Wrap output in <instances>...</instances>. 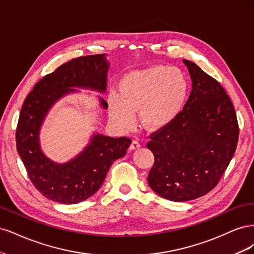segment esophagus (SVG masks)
Returning <instances> with one entry per match:
<instances>
[{
  "instance_id": "1",
  "label": "esophagus",
  "mask_w": 254,
  "mask_h": 254,
  "mask_svg": "<svg viewBox=\"0 0 254 254\" xmlns=\"http://www.w3.org/2000/svg\"><path fill=\"white\" fill-rule=\"evenodd\" d=\"M141 147V145H140V143H139V141H136V140H133L132 142H131V144H130V150H134V149H137V148H140Z\"/></svg>"
}]
</instances>
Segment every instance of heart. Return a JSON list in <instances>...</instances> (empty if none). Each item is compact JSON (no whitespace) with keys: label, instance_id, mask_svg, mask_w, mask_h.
<instances>
[{"label":"heart","instance_id":"heart-1","mask_svg":"<svg viewBox=\"0 0 254 254\" xmlns=\"http://www.w3.org/2000/svg\"><path fill=\"white\" fill-rule=\"evenodd\" d=\"M118 90V96L108 98L109 115L115 124L129 129L134 123V112L140 111L142 125L158 131L181 113L189 95V81L180 68L153 65L126 74Z\"/></svg>","mask_w":254,"mask_h":254}]
</instances>
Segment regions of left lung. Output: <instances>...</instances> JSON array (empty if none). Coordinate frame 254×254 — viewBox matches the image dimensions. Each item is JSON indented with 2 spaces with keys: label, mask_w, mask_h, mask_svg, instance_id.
Returning <instances> with one entry per match:
<instances>
[{
  "label": "left lung",
  "mask_w": 254,
  "mask_h": 254,
  "mask_svg": "<svg viewBox=\"0 0 254 254\" xmlns=\"http://www.w3.org/2000/svg\"><path fill=\"white\" fill-rule=\"evenodd\" d=\"M191 92L171 125L150 135L155 156L148 175L150 189L172 201L193 200L217 186L232 160L238 141L236 113L220 83L196 64L183 60Z\"/></svg>",
  "instance_id": "1"
}]
</instances>
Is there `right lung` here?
Returning a JSON list of instances; mask_svg holds the SVG:
<instances>
[{
  "label": "right lung",
  "instance_id": "right-lung-1",
  "mask_svg": "<svg viewBox=\"0 0 254 254\" xmlns=\"http://www.w3.org/2000/svg\"><path fill=\"white\" fill-rule=\"evenodd\" d=\"M110 64L102 55L72 59L38 82L25 98L17 126L18 153L35 188L53 201L63 204L81 202L101 189L111 164L126 155L131 140L94 132L77 156L57 163L44 155L40 129L49 111L59 99L86 89L106 93ZM103 109L108 104L98 97Z\"/></svg>",
  "mask_w": 254,
  "mask_h": 254
}]
</instances>
